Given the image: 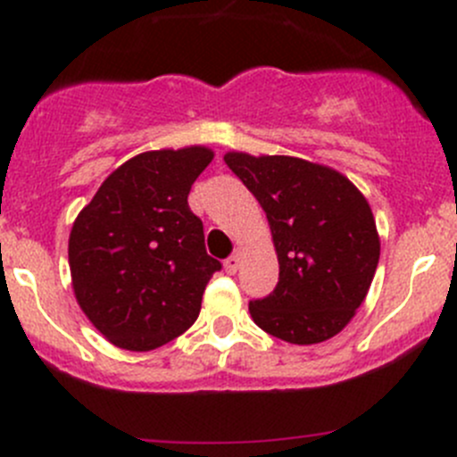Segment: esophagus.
I'll return each mask as SVG.
<instances>
[{"mask_svg": "<svg viewBox=\"0 0 457 457\" xmlns=\"http://www.w3.org/2000/svg\"><path fill=\"white\" fill-rule=\"evenodd\" d=\"M238 267H241V254L237 252V254H232L225 261V271H228V274H237Z\"/></svg>", "mask_w": 457, "mask_h": 457, "instance_id": "34e87169", "label": "esophagus"}]
</instances>
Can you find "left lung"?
Here are the masks:
<instances>
[{
	"instance_id": "obj_1",
	"label": "left lung",
	"mask_w": 457,
	"mask_h": 457,
	"mask_svg": "<svg viewBox=\"0 0 457 457\" xmlns=\"http://www.w3.org/2000/svg\"><path fill=\"white\" fill-rule=\"evenodd\" d=\"M267 214L278 285L250 301L267 334L316 345L347 327L365 301L380 258V237L362 192L338 170L298 156H223Z\"/></svg>"
}]
</instances>
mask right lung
I'll list each match as a JSON object with an SVG mask.
<instances>
[{
    "label": "right lung",
    "instance_id": "right-lung-1",
    "mask_svg": "<svg viewBox=\"0 0 457 457\" xmlns=\"http://www.w3.org/2000/svg\"><path fill=\"white\" fill-rule=\"evenodd\" d=\"M212 159L205 145L141 152L101 183L72 223L75 298L114 347L150 352L195 325L220 262L207 256L187 195Z\"/></svg>",
    "mask_w": 457,
    "mask_h": 457
}]
</instances>
